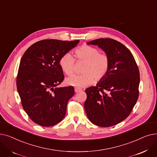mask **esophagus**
Here are the masks:
<instances>
[{
	"label": "esophagus",
	"mask_w": 157,
	"mask_h": 157,
	"mask_svg": "<svg viewBox=\"0 0 157 157\" xmlns=\"http://www.w3.org/2000/svg\"><path fill=\"white\" fill-rule=\"evenodd\" d=\"M74 90H75V92L78 93V92H81L82 90H81V88H77V87H76L75 88H74Z\"/></svg>",
	"instance_id": "esophagus-1"
}]
</instances>
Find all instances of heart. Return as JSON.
I'll use <instances>...</instances> for the list:
<instances>
[{
    "mask_svg": "<svg viewBox=\"0 0 157 157\" xmlns=\"http://www.w3.org/2000/svg\"><path fill=\"white\" fill-rule=\"evenodd\" d=\"M75 55L78 61L84 62L82 74H72L66 78V83L71 86L82 88L92 84L94 81L102 80L108 72L110 60L108 55L105 53H100L95 47L83 44L75 50ZM60 68L66 74L72 73L75 59L69 53L63 55L59 61Z\"/></svg>",
    "mask_w": 157,
    "mask_h": 157,
    "instance_id": "heart-1",
    "label": "heart"
}]
</instances>
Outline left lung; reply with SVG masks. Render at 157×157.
<instances>
[{
  "label": "left lung",
  "instance_id": "1",
  "mask_svg": "<svg viewBox=\"0 0 157 157\" xmlns=\"http://www.w3.org/2000/svg\"><path fill=\"white\" fill-rule=\"evenodd\" d=\"M87 44L103 49L109 58L110 65L106 76L95 86L86 89V114L94 124L111 127L126 119L136 104L139 71L132 54L118 41L101 38Z\"/></svg>",
  "mask_w": 157,
  "mask_h": 157
}]
</instances>
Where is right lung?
Listing matches in <instances>:
<instances>
[{"mask_svg":"<svg viewBox=\"0 0 157 157\" xmlns=\"http://www.w3.org/2000/svg\"><path fill=\"white\" fill-rule=\"evenodd\" d=\"M79 42L41 40L31 45L21 58L16 78L18 92L25 111L40 126L55 125L65 117L74 89L56 87L64 79L59 61Z\"/></svg>","mask_w":157,"mask_h":157,"instance_id":"right-lung-1","label":"right lung"}]
</instances>
